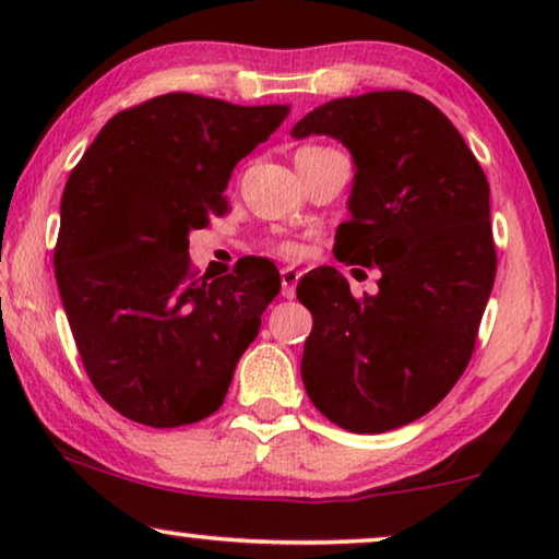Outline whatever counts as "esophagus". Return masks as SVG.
<instances>
[{"mask_svg": "<svg viewBox=\"0 0 559 559\" xmlns=\"http://www.w3.org/2000/svg\"><path fill=\"white\" fill-rule=\"evenodd\" d=\"M282 274V297H295V287L297 282H300V272L295 270V266H285V270L280 272Z\"/></svg>", "mask_w": 559, "mask_h": 559, "instance_id": "esophagus-1", "label": "esophagus"}]
</instances>
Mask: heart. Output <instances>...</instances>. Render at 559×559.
I'll use <instances>...</instances> for the list:
<instances>
[{
	"instance_id": "heart-1",
	"label": "heart",
	"mask_w": 559,
	"mask_h": 559,
	"mask_svg": "<svg viewBox=\"0 0 559 559\" xmlns=\"http://www.w3.org/2000/svg\"><path fill=\"white\" fill-rule=\"evenodd\" d=\"M325 147H302L300 152H297V155H316V152H323ZM280 251V254H285V257H293V254H297V243H293V241H282V243H277V247H274Z\"/></svg>"
}]
</instances>
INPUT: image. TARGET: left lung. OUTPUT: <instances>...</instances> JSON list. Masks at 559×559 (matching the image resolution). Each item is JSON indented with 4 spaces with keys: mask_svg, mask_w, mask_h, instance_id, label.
Returning a JSON list of instances; mask_svg holds the SVG:
<instances>
[{
    "mask_svg": "<svg viewBox=\"0 0 559 559\" xmlns=\"http://www.w3.org/2000/svg\"><path fill=\"white\" fill-rule=\"evenodd\" d=\"M310 134L343 142L356 163L333 254L381 280L354 297L320 266L297 285L312 312L305 389L343 430H396L442 402L476 348L496 277L488 180L453 121L409 91L328 102L293 129Z\"/></svg>",
    "mask_w": 559,
    "mask_h": 559,
    "instance_id": "8db88e82",
    "label": "left lung"
}]
</instances>
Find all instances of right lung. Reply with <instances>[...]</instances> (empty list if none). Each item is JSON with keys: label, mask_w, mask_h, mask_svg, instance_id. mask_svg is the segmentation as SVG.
Here are the masks:
<instances>
[{"label": "right lung", "mask_w": 559, "mask_h": 559, "mask_svg": "<svg viewBox=\"0 0 559 559\" xmlns=\"http://www.w3.org/2000/svg\"><path fill=\"white\" fill-rule=\"evenodd\" d=\"M287 114L155 96L106 121L71 170L56 280L91 384L119 415L180 427L224 404L280 274L198 277L188 234L224 216L236 163Z\"/></svg>", "instance_id": "add662e5"}]
</instances>
